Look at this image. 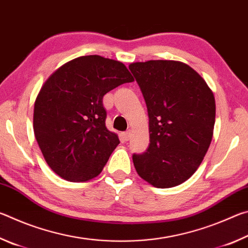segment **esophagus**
<instances>
[{
	"mask_svg": "<svg viewBox=\"0 0 248 248\" xmlns=\"http://www.w3.org/2000/svg\"><path fill=\"white\" fill-rule=\"evenodd\" d=\"M131 136H132V132L130 131V130H128V131H125V132L124 133V138L125 141L130 140V138H131Z\"/></svg>",
	"mask_w": 248,
	"mask_h": 248,
	"instance_id": "esophagus-1",
	"label": "esophagus"
}]
</instances>
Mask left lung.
Masks as SVG:
<instances>
[{"label":"left lung","instance_id":"8db88e82","mask_svg":"<svg viewBox=\"0 0 248 248\" xmlns=\"http://www.w3.org/2000/svg\"><path fill=\"white\" fill-rule=\"evenodd\" d=\"M129 69L149 115V148L132 155L137 173L154 187L178 186L194 175L211 143L215 96L183 62L150 60L131 63Z\"/></svg>","mask_w":248,"mask_h":248}]
</instances>
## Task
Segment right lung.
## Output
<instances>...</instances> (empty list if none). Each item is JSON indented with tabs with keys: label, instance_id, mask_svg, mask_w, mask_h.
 Segmentation results:
<instances>
[{
	"label": "right lung",
	"instance_id": "obj_1",
	"mask_svg": "<svg viewBox=\"0 0 248 248\" xmlns=\"http://www.w3.org/2000/svg\"><path fill=\"white\" fill-rule=\"evenodd\" d=\"M124 63L100 56L73 59L50 75L33 107V132L54 173L69 182L98 176L119 144L106 128L104 95L133 82Z\"/></svg>",
	"mask_w": 248,
	"mask_h": 248
}]
</instances>
